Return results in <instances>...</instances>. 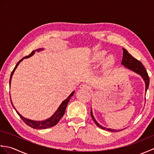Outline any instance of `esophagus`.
Wrapping results in <instances>:
<instances>
[{"label":"esophagus","mask_w":154,"mask_h":154,"mask_svg":"<svg viewBox=\"0 0 154 154\" xmlns=\"http://www.w3.org/2000/svg\"><path fill=\"white\" fill-rule=\"evenodd\" d=\"M79 87L81 88V89H89V85L85 83H82L81 85H80Z\"/></svg>","instance_id":"34e87169"}]
</instances>
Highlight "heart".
Returning <instances> with one entry per match:
<instances>
[{"label":"heart","mask_w":154,"mask_h":154,"mask_svg":"<svg viewBox=\"0 0 154 154\" xmlns=\"http://www.w3.org/2000/svg\"><path fill=\"white\" fill-rule=\"evenodd\" d=\"M105 54H106L105 51H97L96 52H94L90 59V61L91 63H96V62L99 61L104 57ZM107 60L109 61H111V60H112V56H109L108 57Z\"/></svg>","instance_id":"1"}]
</instances>
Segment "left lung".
<instances>
[{
  "instance_id": "1",
  "label": "left lung",
  "mask_w": 154,
  "mask_h": 154,
  "mask_svg": "<svg viewBox=\"0 0 154 154\" xmlns=\"http://www.w3.org/2000/svg\"><path fill=\"white\" fill-rule=\"evenodd\" d=\"M122 64L124 65L126 68L129 69L134 71L136 73L141 75L142 77L143 78L146 83V91H147L149 84V78L148 73H147L146 69L141 62H140L139 60H136V59H135L133 56H132V55L127 51V50L124 48H123V58L122 61ZM91 117H92V119H93L94 122L97 124V126L100 128L107 130V131H110V132L117 131L116 130L106 128H104L102 126H100V124L97 122L96 120L94 119L92 113V110H91ZM119 130V131H120V130Z\"/></svg>"
}]
</instances>
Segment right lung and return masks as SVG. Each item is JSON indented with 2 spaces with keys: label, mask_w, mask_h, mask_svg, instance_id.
<instances>
[{
  "label": "right lung",
  "mask_w": 154,
  "mask_h": 154,
  "mask_svg": "<svg viewBox=\"0 0 154 154\" xmlns=\"http://www.w3.org/2000/svg\"><path fill=\"white\" fill-rule=\"evenodd\" d=\"M42 50H43V49H38L36 51H39ZM35 51H35H32L31 52L30 54H29L28 55H27V56H25L24 57H23L22 60H20L17 63V64L16 65L14 69L12 71V73H11V78H10V85H11L12 75H13V73H14V71L16 69V68L17 67L18 64L20 63V62L21 61H22L23 59H25V58H28V57H31L32 55H33L34 54ZM74 93H75V91H73V92H72L70 95L67 98V99H65L63 101V102L61 104V105L60 106V107L58 108L57 110L56 111V112H55V113L54 114L53 116H52L51 118H50V119H47V120H45L44 121H34V120L26 119H25V118L23 117L22 115H20V114L17 112V111H16V112H17V114H18L19 116L21 118V119L23 121H24V123L26 124L28 126L32 128H35V129H45V128H48L53 127V126L56 125V124L58 123L59 121H60V120L64 115L65 112V109H66V107H67V104L69 103V100L71 99V98L73 97ZM11 103L12 104V102H11ZM12 106H13V104H12ZM13 107H14V106H13ZM14 109H15V108H14Z\"/></svg>",
  "instance_id": "1"
}]
</instances>
